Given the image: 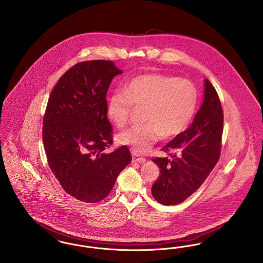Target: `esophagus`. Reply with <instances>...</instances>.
<instances>
[{
    "label": "esophagus",
    "instance_id": "esophagus-1",
    "mask_svg": "<svg viewBox=\"0 0 263 263\" xmlns=\"http://www.w3.org/2000/svg\"><path fill=\"white\" fill-rule=\"evenodd\" d=\"M133 162H137V163H145L146 159L143 157H140L137 154L133 153Z\"/></svg>",
    "mask_w": 263,
    "mask_h": 263
}]
</instances>
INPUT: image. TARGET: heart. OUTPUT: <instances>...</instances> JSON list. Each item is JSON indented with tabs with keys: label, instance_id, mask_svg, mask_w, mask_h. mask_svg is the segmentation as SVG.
Returning <instances> with one entry per match:
<instances>
[{
	"label": "heart",
	"instance_id": "obj_1",
	"mask_svg": "<svg viewBox=\"0 0 263 263\" xmlns=\"http://www.w3.org/2000/svg\"><path fill=\"white\" fill-rule=\"evenodd\" d=\"M198 101V91L187 79L160 73L138 76L124 88V95L113 93L107 100L106 112L113 124L128 122L132 105L144 107L143 125L121 132L118 142L135 153H145L161 138L179 135L192 119Z\"/></svg>",
	"mask_w": 263,
	"mask_h": 263
}]
</instances>
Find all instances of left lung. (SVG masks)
I'll return each mask as SVG.
<instances>
[{
    "mask_svg": "<svg viewBox=\"0 0 263 263\" xmlns=\"http://www.w3.org/2000/svg\"><path fill=\"white\" fill-rule=\"evenodd\" d=\"M224 114L212 84L204 82V100L192 124L162 150L168 157L155 158L161 175L152 186L153 197L163 205H176L193 194L220 159Z\"/></svg>",
    "mask_w": 263,
    "mask_h": 263,
    "instance_id": "1",
    "label": "left lung"
}]
</instances>
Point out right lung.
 <instances>
[{
	"label": "right lung",
	"mask_w": 263,
	"mask_h": 263,
	"mask_svg": "<svg viewBox=\"0 0 263 263\" xmlns=\"http://www.w3.org/2000/svg\"><path fill=\"white\" fill-rule=\"evenodd\" d=\"M122 73L107 60L78 63L59 79L48 100L42 130L47 162L63 189L78 200L104 199L132 160L126 146L106 151L112 144L106 92Z\"/></svg>",
	"instance_id": "add662e5"
}]
</instances>
